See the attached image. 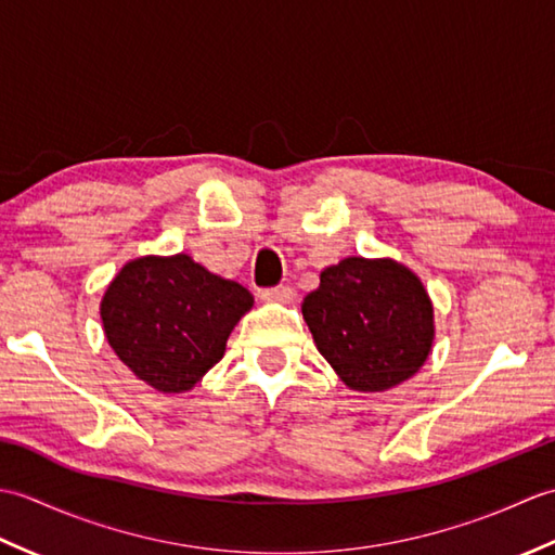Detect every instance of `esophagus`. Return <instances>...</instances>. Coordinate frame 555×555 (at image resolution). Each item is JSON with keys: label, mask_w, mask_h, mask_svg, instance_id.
<instances>
[{"label": "esophagus", "mask_w": 555, "mask_h": 555, "mask_svg": "<svg viewBox=\"0 0 555 555\" xmlns=\"http://www.w3.org/2000/svg\"><path fill=\"white\" fill-rule=\"evenodd\" d=\"M296 298V293H293L291 286H276V288H267L262 291V300L264 302H279V305H288Z\"/></svg>", "instance_id": "esophagus-1"}]
</instances>
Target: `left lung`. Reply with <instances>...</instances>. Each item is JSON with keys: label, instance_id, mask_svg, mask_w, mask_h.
<instances>
[{"label": "left lung", "instance_id": "1", "mask_svg": "<svg viewBox=\"0 0 555 555\" xmlns=\"http://www.w3.org/2000/svg\"><path fill=\"white\" fill-rule=\"evenodd\" d=\"M314 346L352 391L384 393L427 362L436 326L422 279L391 257H346L302 300Z\"/></svg>", "mask_w": 555, "mask_h": 555}]
</instances>
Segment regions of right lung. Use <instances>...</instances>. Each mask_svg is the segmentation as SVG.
Here are the masks:
<instances>
[{
    "label": "right lung",
    "instance_id": "right-lung-1",
    "mask_svg": "<svg viewBox=\"0 0 555 555\" xmlns=\"http://www.w3.org/2000/svg\"><path fill=\"white\" fill-rule=\"evenodd\" d=\"M253 305L250 291L211 274L191 255H143L109 281L100 320L135 379L171 396L203 382Z\"/></svg>",
    "mask_w": 555,
    "mask_h": 555
}]
</instances>
